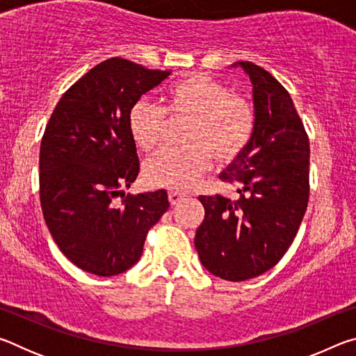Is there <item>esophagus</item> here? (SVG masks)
Returning <instances> with one entry per match:
<instances>
[{
    "instance_id": "obj_1",
    "label": "esophagus",
    "mask_w": 356,
    "mask_h": 356,
    "mask_svg": "<svg viewBox=\"0 0 356 356\" xmlns=\"http://www.w3.org/2000/svg\"><path fill=\"white\" fill-rule=\"evenodd\" d=\"M168 197H170L171 206H176V204L182 202V200L185 197V195H184V193H180V191H174V190H171L170 193H168Z\"/></svg>"
}]
</instances>
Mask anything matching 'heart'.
<instances>
[{"instance_id": "heart-1", "label": "heart", "mask_w": 356, "mask_h": 356, "mask_svg": "<svg viewBox=\"0 0 356 356\" xmlns=\"http://www.w3.org/2000/svg\"><path fill=\"white\" fill-rule=\"evenodd\" d=\"M166 118L185 120L184 147L165 150L144 168L152 186L186 190L207 171L210 156L227 165L248 146L256 129V113L248 99L229 91L225 84L202 74H193L170 86L165 106L138 100L129 110V131L135 146L146 154L159 150Z\"/></svg>"}]
</instances>
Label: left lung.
<instances>
[{"label": "left lung", "instance_id": "1", "mask_svg": "<svg viewBox=\"0 0 356 356\" xmlns=\"http://www.w3.org/2000/svg\"><path fill=\"white\" fill-rule=\"evenodd\" d=\"M238 64L252 83L256 129L220 179L236 185L240 197L200 196L206 216L195 237L204 267L227 281L256 278L275 267L309 201V138L291 95L261 65Z\"/></svg>", "mask_w": 356, "mask_h": 356}]
</instances>
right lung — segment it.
<instances>
[{
    "mask_svg": "<svg viewBox=\"0 0 356 356\" xmlns=\"http://www.w3.org/2000/svg\"><path fill=\"white\" fill-rule=\"evenodd\" d=\"M168 75L110 58L72 84L48 120L39 155L42 213L58 248L84 272L129 270L170 207L165 190L120 193L140 174L130 106Z\"/></svg>",
    "mask_w": 356,
    "mask_h": 356,
    "instance_id": "1",
    "label": "right lung"
}]
</instances>
